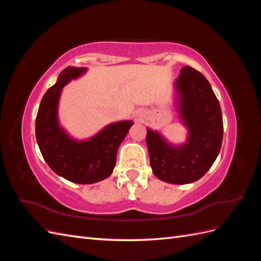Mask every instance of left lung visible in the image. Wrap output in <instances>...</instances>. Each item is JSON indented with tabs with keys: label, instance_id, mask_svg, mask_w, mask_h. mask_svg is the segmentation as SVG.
Segmentation results:
<instances>
[{
	"label": "left lung",
	"instance_id": "left-lung-1",
	"mask_svg": "<svg viewBox=\"0 0 261 261\" xmlns=\"http://www.w3.org/2000/svg\"><path fill=\"white\" fill-rule=\"evenodd\" d=\"M174 82V107L187 130L184 143L173 144L159 130L147 127L146 144L153 174L170 184L201 178L216 161L223 139L220 103L201 73L184 66Z\"/></svg>",
	"mask_w": 261,
	"mask_h": 261
}]
</instances>
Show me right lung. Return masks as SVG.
Returning <instances> with one entry per match:
<instances>
[{"mask_svg": "<svg viewBox=\"0 0 261 261\" xmlns=\"http://www.w3.org/2000/svg\"><path fill=\"white\" fill-rule=\"evenodd\" d=\"M88 68L67 66L44 93L36 118V138L41 154L58 175L77 184H93L112 174L117 149L133 121L110 123L93 136L77 139L63 127L59 118L62 90L84 76Z\"/></svg>", "mask_w": 261, "mask_h": 261, "instance_id": "1", "label": "right lung"}]
</instances>
